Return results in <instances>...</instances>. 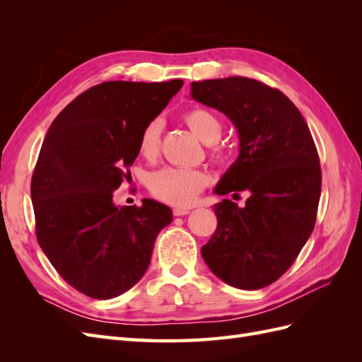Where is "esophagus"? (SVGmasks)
<instances>
[{"label":"esophagus","mask_w":362,"mask_h":362,"mask_svg":"<svg viewBox=\"0 0 362 362\" xmlns=\"http://www.w3.org/2000/svg\"><path fill=\"white\" fill-rule=\"evenodd\" d=\"M189 213H190L189 208H173V216H185Z\"/></svg>","instance_id":"obj_1"}]
</instances>
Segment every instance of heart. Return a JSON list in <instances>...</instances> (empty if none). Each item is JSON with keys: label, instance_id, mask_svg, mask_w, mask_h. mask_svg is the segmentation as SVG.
Segmentation results:
<instances>
[{"label": "heart", "instance_id": "heart-1", "mask_svg": "<svg viewBox=\"0 0 362 362\" xmlns=\"http://www.w3.org/2000/svg\"><path fill=\"white\" fill-rule=\"evenodd\" d=\"M184 122L192 133L205 145H211L221 137L222 124L211 112L204 108H193L184 115ZM161 125L158 120L151 122L141 129L137 140L139 156L154 160L160 152ZM211 154L221 157L222 151L213 146ZM208 184V175L199 169L189 168H163L154 172L148 180V187L157 199L170 205H189Z\"/></svg>", "mask_w": 362, "mask_h": 362}]
</instances>
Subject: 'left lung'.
Returning a JSON list of instances; mask_svg holds the SVG:
<instances>
[{
    "mask_svg": "<svg viewBox=\"0 0 362 362\" xmlns=\"http://www.w3.org/2000/svg\"><path fill=\"white\" fill-rule=\"evenodd\" d=\"M192 98L237 128L240 154L216 194L249 192L245 206L214 205L217 228L201 254L228 286L258 290L286 273L310 238L322 192L319 154L303 116L264 83L229 78L192 83Z\"/></svg>",
    "mask_w": 362,
    "mask_h": 362,
    "instance_id": "1",
    "label": "left lung"
}]
</instances>
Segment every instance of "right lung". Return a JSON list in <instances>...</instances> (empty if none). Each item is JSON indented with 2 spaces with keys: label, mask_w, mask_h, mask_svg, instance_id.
<instances>
[{
  "label": "right lung",
  "mask_w": 362,
  "mask_h": 362,
  "mask_svg": "<svg viewBox=\"0 0 362 362\" xmlns=\"http://www.w3.org/2000/svg\"><path fill=\"white\" fill-rule=\"evenodd\" d=\"M182 80L105 81L54 119L31 178L37 242L69 286L113 299L141 279L172 210L154 199L119 206L113 192L131 177L139 136Z\"/></svg>",
  "instance_id": "1"
}]
</instances>
